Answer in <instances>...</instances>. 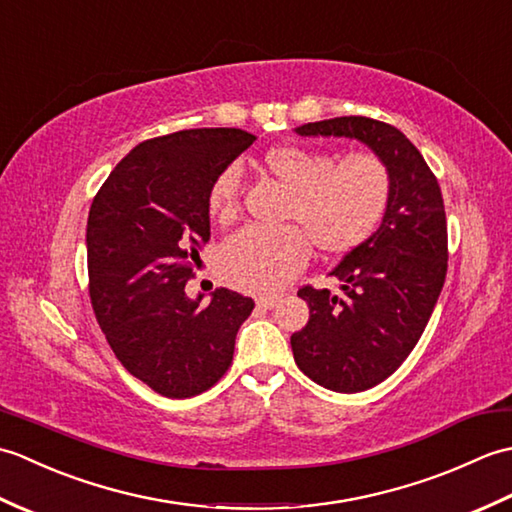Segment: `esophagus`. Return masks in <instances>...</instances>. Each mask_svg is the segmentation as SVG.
Segmentation results:
<instances>
[{
    "label": "esophagus",
    "instance_id": "1",
    "mask_svg": "<svg viewBox=\"0 0 512 512\" xmlns=\"http://www.w3.org/2000/svg\"><path fill=\"white\" fill-rule=\"evenodd\" d=\"M277 303H279V297H257V306L259 308L270 310V308H275Z\"/></svg>",
    "mask_w": 512,
    "mask_h": 512
}]
</instances>
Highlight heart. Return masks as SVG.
Returning a JSON list of instances; mask_svg holds the SVG:
<instances>
[{"label":"heart","mask_w":512,"mask_h":512,"mask_svg":"<svg viewBox=\"0 0 512 512\" xmlns=\"http://www.w3.org/2000/svg\"><path fill=\"white\" fill-rule=\"evenodd\" d=\"M264 167L292 191L288 217L307 228L323 253L343 255L365 244L387 213L391 173L385 162L369 151H358L336 162L332 151L281 145L266 151ZM239 178L237 165L217 173L209 189L211 215L220 220L233 215ZM302 229L242 228L226 239L217 255L222 275L248 292L284 288L310 253L307 230Z\"/></svg>","instance_id":"1"}]
</instances>
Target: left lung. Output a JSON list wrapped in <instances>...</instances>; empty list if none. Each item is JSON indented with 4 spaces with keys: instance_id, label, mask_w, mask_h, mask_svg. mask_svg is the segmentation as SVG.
<instances>
[{
    "instance_id": "8db88e82",
    "label": "left lung",
    "mask_w": 512,
    "mask_h": 512,
    "mask_svg": "<svg viewBox=\"0 0 512 512\" xmlns=\"http://www.w3.org/2000/svg\"><path fill=\"white\" fill-rule=\"evenodd\" d=\"M295 132L358 140L391 173L383 222L330 270L341 292L301 288L310 319L290 336L303 374L325 389L356 394L396 372L436 308L449 259L440 184L411 140L374 118L339 116Z\"/></svg>"
}]
</instances>
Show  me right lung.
<instances>
[{"label": "right lung", "mask_w": 512, "mask_h": 512, "mask_svg": "<svg viewBox=\"0 0 512 512\" xmlns=\"http://www.w3.org/2000/svg\"><path fill=\"white\" fill-rule=\"evenodd\" d=\"M255 140L228 127L145 140L92 202L85 244L96 321L121 365L160 396L191 398L213 387L255 308L228 288L209 303L184 292L211 237V184Z\"/></svg>", "instance_id": "1"}]
</instances>
